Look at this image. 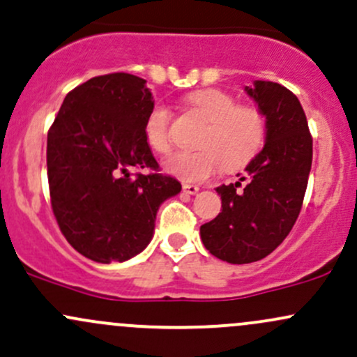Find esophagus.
<instances>
[{"label": "esophagus", "mask_w": 357, "mask_h": 357, "mask_svg": "<svg viewBox=\"0 0 357 357\" xmlns=\"http://www.w3.org/2000/svg\"><path fill=\"white\" fill-rule=\"evenodd\" d=\"M182 189H183V192L190 194V195H195L199 192V185H194V183H183Z\"/></svg>", "instance_id": "34e87169"}]
</instances>
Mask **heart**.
<instances>
[{
	"mask_svg": "<svg viewBox=\"0 0 357 357\" xmlns=\"http://www.w3.org/2000/svg\"><path fill=\"white\" fill-rule=\"evenodd\" d=\"M189 103L208 122L197 149H183L165 162L172 175L185 182H202L213 177L221 165L238 170L260 151L266 139V119L255 107H240L233 95L216 88L195 91ZM170 110L156 103L144 121V137L153 151H170Z\"/></svg>",
	"mask_w": 357,
	"mask_h": 357,
	"instance_id": "1",
	"label": "heart"
}]
</instances>
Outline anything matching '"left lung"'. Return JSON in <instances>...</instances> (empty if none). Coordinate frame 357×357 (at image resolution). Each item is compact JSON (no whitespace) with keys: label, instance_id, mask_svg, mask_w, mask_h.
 I'll list each match as a JSON object with an SVG mask.
<instances>
[{"label":"left lung","instance_id":"left-lung-1","mask_svg":"<svg viewBox=\"0 0 357 357\" xmlns=\"http://www.w3.org/2000/svg\"><path fill=\"white\" fill-rule=\"evenodd\" d=\"M245 91L266 117V144L245 167L247 177L216 187L221 213L201 226L209 254L229 264L257 262L289 235L301 211L313 158L305 110L293 91L262 79Z\"/></svg>","mask_w":357,"mask_h":357}]
</instances>
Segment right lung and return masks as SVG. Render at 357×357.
I'll list each match as a JSON object with an SVG mask.
<instances>
[{
  "instance_id": "1",
  "label": "right lung",
  "mask_w": 357,
  "mask_h": 357,
  "mask_svg": "<svg viewBox=\"0 0 357 357\" xmlns=\"http://www.w3.org/2000/svg\"><path fill=\"white\" fill-rule=\"evenodd\" d=\"M155 107L146 79L129 73L95 76L64 98L47 134L51 204L70 245L93 262H124L155 233L156 213L182 190L158 174L144 137ZM132 167L152 174L130 177Z\"/></svg>"
}]
</instances>
